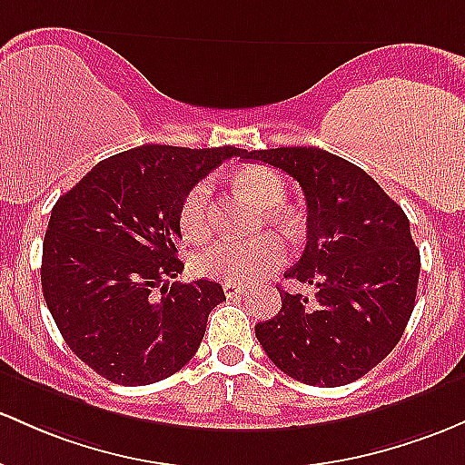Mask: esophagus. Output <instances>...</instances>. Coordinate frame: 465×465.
<instances>
[{
  "mask_svg": "<svg viewBox=\"0 0 465 465\" xmlns=\"http://www.w3.org/2000/svg\"><path fill=\"white\" fill-rule=\"evenodd\" d=\"M223 291H224V295H227V298H236V295L244 293V287H242V284H238V282H224Z\"/></svg>",
  "mask_w": 465,
  "mask_h": 465,
  "instance_id": "1",
  "label": "esophagus"
}]
</instances>
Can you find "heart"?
<instances>
[{"label":"heart","instance_id":"obj_1","mask_svg":"<svg viewBox=\"0 0 465 465\" xmlns=\"http://www.w3.org/2000/svg\"><path fill=\"white\" fill-rule=\"evenodd\" d=\"M236 187L252 196L260 207L267 209L269 221L287 227L291 216L282 209L287 201V183L278 172L267 165H247L238 172ZM212 185L198 181L183 196L178 209V227L190 242L207 241L212 233ZM287 260V247L273 233L253 238V241H221L203 249L193 260V269L203 278L227 280V282H252L262 275L282 267Z\"/></svg>","mask_w":465,"mask_h":465}]
</instances>
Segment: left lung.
<instances>
[{"label":"left lung","mask_w":465,"mask_h":465,"mask_svg":"<svg viewBox=\"0 0 465 465\" xmlns=\"http://www.w3.org/2000/svg\"><path fill=\"white\" fill-rule=\"evenodd\" d=\"M244 158L278 167L302 187L307 247L284 278L315 287V298L278 289L282 309L256 324V338L293 380L351 384L395 349L415 309L421 260L404 209L361 167L320 147Z\"/></svg>","instance_id":"1"}]
</instances>
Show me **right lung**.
Wrapping results in <instances>:
<instances>
[{"mask_svg": "<svg viewBox=\"0 0 465 465\" xmlns=\"http://www.w3.org/2000/svg\"><path fill=\"white\" fill-rule=\"evenodd\" d=\"M238 147L141 145L92 170L54 203L42 289L65 344L105 380L145 386L181 371L224 300L212 280L172 282L178 209L193 183Z\"/></svg>", "mask_w": 465, "mask_h": 465, "instance_id": "1", "label": "right lung"}]
</instances>
